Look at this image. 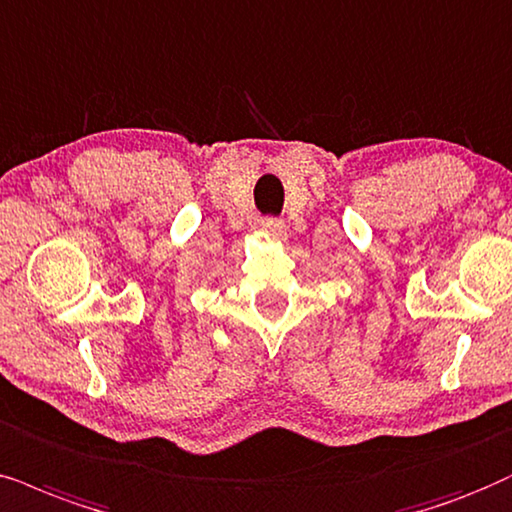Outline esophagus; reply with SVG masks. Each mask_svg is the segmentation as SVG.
Segmentation results:
<instances>
[{"label": "esophagus", "instance_id": "34e87169", "mask_svg": "<svg viewBox=\"0 0 512 512\" xmlns=\"http://www.w3.org/2000/svg\"><path fill=\"white\" fill-rule=\"evenodd\" d=\"M262 231H264V234H269V236L283 238V236H286V224L278 222V219H264Z\"/></svg>", "mask_w": 512, "mask_h": 512}]
</instances>
